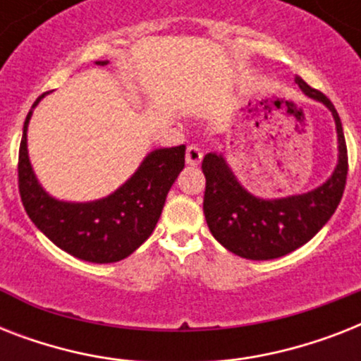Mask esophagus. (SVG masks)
Wrapping results in <instances>:
<instances>
[{
    "label": "esophagus",
    "mask_w": 361,
    "mask_h": 361,
    "mask_svg": "<svg viewBox=\"0 0 361 361\" xmlns=\"http://www.w3.org/2000/svg\"><path fill=\"white\" fill-rule=\"evenodd\" d=\"M202 155H204L202 147L191 144V146L187 147V152H185L187 164H191V166H197V164H200V161H202Z\"/></svg>",
    "instance_id": "34e87169"
}]
</instances>
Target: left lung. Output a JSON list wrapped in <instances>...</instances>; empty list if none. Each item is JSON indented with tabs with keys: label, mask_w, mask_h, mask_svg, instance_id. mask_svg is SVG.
Instances as JSON below:
<instances>
[{
	"label": "left lung",
	"mask_w": 361,
	"mask_h": 361,
	"mask_svg": "<svg viewBox=\"0 0 361 361\" xmlns=\"http://www.w3.org/2000/svg\"><path fill=\"white\" fill-rule=\"evenodd\" d=\"M294 80L305 95L331 110L339 136V163L330 180L314 191L279 200H262L249 195L238 183L221 155L208 153L202 161L206 223L215 240L241 258L271 260L296 251L330 221L347 185V142L336 106L303 78L296 75Z\"/></svg>",
	"instance_id": "obj_1"
}]
</instances>
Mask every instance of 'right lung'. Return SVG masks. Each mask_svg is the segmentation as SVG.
<instances>
[{
	"instance_id": "obj_1",
	"label": "right lung",
	"mask_w": 361,
	"mask_h": 361,
	"mask_svg": "<svg viewBox=\"0 0 361 361\" xmlns=\"http://www.w3.org/2000/svg\"><path fill=\"white\" fill-rule=\"evenodd\" d=\"M106 63V61H97ZM44 97L37 99L31 109ZM24 123L18 152V191L25 214L59 249L86 262L123 260L152 236L170 187L185 166V146L155 149L114 195L87 204L58 202L42 191L31 170Z\"/></svg>"
}]
</instances>
